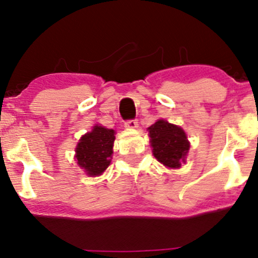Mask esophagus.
Masks as SVG:
<instances>
[{"label": "esophagus", "instance_id": "34e87169", "mask_svg": "<svg viewBox=\"0 0 258 258\" xmlns=\"http://www.w3.org/2000/svg\"><path fill=\"white\" fill-rule=\"evenodd\" d=\"M125 127H127V128H131V130H133V128H137V127H138V122H137V120H135V119H132V120H127L126 122H125Z\"/></svg>", "mask_w": 258, "mask_h": 258}]
</instances>
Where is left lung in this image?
Wrapping results in <instances>:
<instances>
[{
    "label": "left lung",
    "mask_w": 258,
    "mask_h": 258,
    "mask_svg": "<svg viewBox=\"0 0 258 258\" xmlns=\"http://www.w3.org/2000/svg\"><path fill=\"white\" fill-rule=\"evenodd\" d=\"M153 154L158 161L171 168L180 167L189 150V142L182 128L167 121L159 120L149 127Z\"/></svg>",
    "instance_id": "obj_1"
}]
</instances>
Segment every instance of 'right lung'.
Instances as JSON below:
<instances>
[{
  "label": "right lung",
  "mask_w": 258,
  "mask_h": 258,
  "mask_svg": "<svg viewBox=\"0 0 258 258\" xmlns=\"http://www.w3.org/2000/svg\"><path fill=\"white\" fill-rule=\"evenodd\" d=\"M114 130L94 126L91 132L80 139L76 147V159L80 167L88 176H98L110 165V156L115 141Z\"/></svg>",
  "instance_id": "obj_1"
}]
</instances>
